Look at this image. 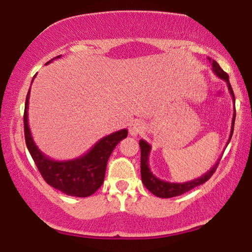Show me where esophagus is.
I'll return each instance as SVG.
<instances>
[{"instance_id": "esophagus-1", "label": "esophagus", "mask_w": 252, "mask_h": 252, "mask_svg": "<svg viewBox=\"0 0 252 252\" xmlns=\"http://www.w3.org/2000/svg\"><path fill=\"white\" fill-rule=\"evenodd\" d=\"M144 129H145V126H144V125H143V122H140V121H134V122L131 123L130 126H129V132H130L131 136L136 137V136H138V134H139V133L143 132Z\"/></svg>"}]
</instances>
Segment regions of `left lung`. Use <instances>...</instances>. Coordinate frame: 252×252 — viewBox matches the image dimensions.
I'll return each instance as SVG.
<instances>
[{
    "label": "left lung",
    "instance_id": "obj_1",
    "mask_svg": "<svg viewBox=\"0 0 252 252\" xmlns=\"http://www.w3.org/2000/svg\"><path fill=\"white\" fill-rule=\"evenodd\" d=\"M209 62L211 63L212 66V70L214 73L217 75L219 79L224 80L226 83H227L228 90L231 92L232 97H233V101H234V114H233V120H232V127H231V134H229L227 145L231 140L232 134H233V130H234V122H235V97H234V92L232 90L231 84H229V80H228V74L225 73L224 70L220 68V66L218 65L217 62L215 60H211L209 58ZM139 146H140V173H141V180H143V184L145 187L150 190L151 193H153L155 196L158 197H163V198H169V197H173V196H178L182 195V194L189 192V190L193 189L194 187L200 186L202 184H204L207 180L210 179V177L214 175V172L217 169V166L219 164V161L220 158L216 162V164L212 166V168L209 170L207 173H204L203 176H201L200 178L189 180V182L186 183H169V182H164V180L158 179V177H155L153 175V172L151 171L150 166H148V157H150V152H151V145L141 139L139 141Z\"/></svg>",
    "mask_w": 252,
    "mask_h": 252
}]
</instances>
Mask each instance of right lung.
<instances>
[{
    "label": "right lung",
    "instance_id": "add662e5",
    "mask_svg": "<svg viewBox=\"0 0 252 252\" xmlns=\"http://www.w3.org/2000/svg\"><path fill=\"white\" fill-rule=\"evenodd\" d=\"M62 56L56 57L60 58ZM55 59V58H54ZM48 62L45 65H48ZM35 77V76H34ZM34 80V79H33ZM32 80V82H33ZM31 88L28 90L24 112V131L27 148L36 164L43 179L54 189L65 193L66 195L86 197L90 196L102 185L105 178L106 165L113 150L122 139L127 136V130L122 129L101 138L89 152L82 157L68 161H55L45 157L38 150L32 137L28 126V99Z\"/></svg>",
    "mask_w": 252,
    "mask_h": 252
}]
</instances>
